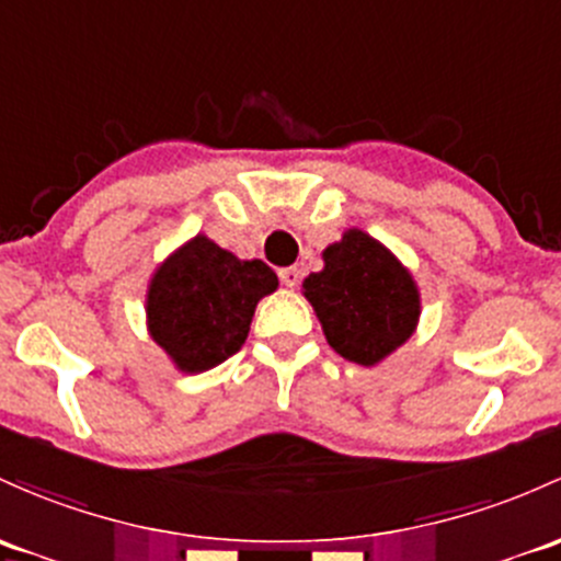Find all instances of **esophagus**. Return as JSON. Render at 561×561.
Segmentation results:
<instances>
[{
    "instance_id": "1",
    "label": "esophagus",
    "mask_w": 561,
    "mask_h": 561,
    "mask_svg": "<svg viewBox=\"0 0 561 561\" xmlns=\"http://www.w3.org/2000/svg\"><path fill=\"white\" fill-rule=\"evenodd\" d=\"M279 279H282V285H285V287H298L300 274H298L296 265H287V268H279Z\"/></svg>"
}]
</instances>
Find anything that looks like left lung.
I'll use <instances>...</instances> for the list:
<instances>
[{"mask_svg": "<svg viewBox=\"0 0 561 561\" xmlns=\"http://www.w3.org/2000/svg\"><path fill=\"white\" fill-rule=\"evenodd\" d=\"M309 274L304 296L314 306L328 344L357 365H376L398 350L420 320V293L394 255L363 231H346Z\"/></svg>", "mask_w": 561, "mask_h": 561, "instance_id": "obj_1", "label": "left lung"}]
</instances>
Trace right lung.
<instances>
[{"instance_id":"obj_1","label":"right lung","mask_w":561,"mask_h":561,"mask_svg":"<svg viewBox=\"0 0 561 561\" xmlns=\"http://www.w3.org/2000/svg\"><path fill=\"white\" fill-rule=\"evenodd\" d=\"M276 285L279 279L263 261H239L206 236H196L152 276L150 335L176 368L202 374L241 350L257 300Z\"/></svg>"}]
</instances>
